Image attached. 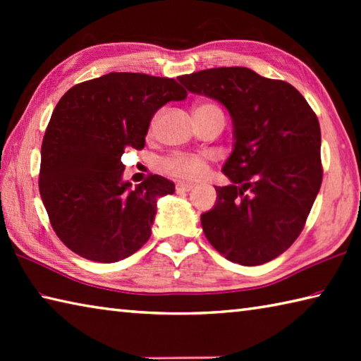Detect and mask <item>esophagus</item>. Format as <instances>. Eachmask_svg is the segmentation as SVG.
I'll return each instance as SVG.
<instances>
[{
	"instance_id": "1",
	"label": "esophagus",
	"mask_w": 361,
	"mask_h": 361,
	"mask_svg": "<svg viewBox=\"0 0 361 361\" xmlns=\"http://www.w3.org/2000/svg\"><path fill=\"white\" fill-rule=\"evenodd\" d=\"M192 188L194 186L189 185V183H178L175 189H176V192H178V194H183V192H189Z\"/></svg>"
}]
</instances>
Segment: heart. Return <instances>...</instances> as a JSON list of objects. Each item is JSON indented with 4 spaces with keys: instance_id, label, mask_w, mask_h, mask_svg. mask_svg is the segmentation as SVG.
<instances>
[{
    "instance_id": "b5f03b06",
    "label": "heart",
    "mask_w": 361,
    "mask_h": 361,
    "mask_svg": "<svg viewBox=\"0 0 361 361\" xmlns=\"http://www.w3.org/2000/svg\"><path fill=\"white\" fill-rule=\"evenodd\" d=\"M218 114L223 118L221 109L213 103H199L194 108V114ZM154 122V121H152ZM164 172L185 181H199L209 173V162L200 154H173L161 162Z\"/></svg>"
}]
</instances>
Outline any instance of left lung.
Masks as SVG:
<instances>
[{
  "label": "left lung",
  "mask_w": 361,
  "mask_h": 361,
  "mask_svg": "<svg viewBox=\"0 0 361 361\" xmlns=\"http://www.w3.org/2000/svg\"><path fill=\"white\" fill-rule=\"evenodd\" d=\"M192 94L223 103L234 149L215 186L216 205L200 216L204 234L226 259L259 266L298 239L320 191L322 133L312 108L291 84L243 66L180 76Z\"/></svg>",
  "instance_id": "8db88e82"
}]
</instances>
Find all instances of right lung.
Returning a JSON list of instances; mask_svg holds the SVG:
<instances>
[{"label": "right lung", "instance_id": "obj_1", "mask_svg": "<svg viewBox=\"0 0 361 361\" xmlns=\"http://www.w3.org/2000/svg\"><path fill=\"white\" fill-rule=\"evenodd\" d=\"M188 92L172 78L108 73L73 85L49 121L41 146L39 194L54 231L71 252L116 262L151 237L157 199L175 185L149 175L122 181L126 148L142 149L149 122Z\"/></svg>", "mask_w": 361, "mask_h": 361}]
</instances>
